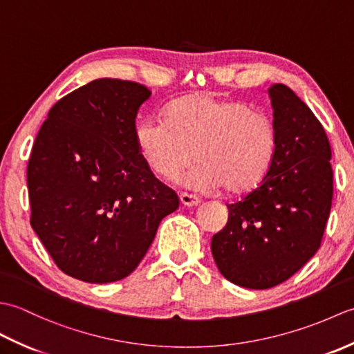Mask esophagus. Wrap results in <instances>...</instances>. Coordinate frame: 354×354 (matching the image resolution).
<instances>
[{
    "mask_svg": "<svg viewBox=\"0 0 354 354\" xmlns=\"http://www.w3.org/2000/svg\"><path fill=\"white\" fill-rule=\"evenodd\" d=\"M179 201H181V204L184 207H196L201 204V199L193 196V194H189V193H181L179 194Z\"/></svg>",
    "mask_w": 354,
    "mask_h": 354,
    "instance_id": "1",
    "label": "esophagus"
}]
</instances>
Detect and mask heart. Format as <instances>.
Segmentation results:
<instances>
[{
	"instance_id": "heart-1",
	"label": "heart",
	"mask_w": 354,
	"mask_h": 354,
	"mask_svg": "<svg viewBox=\"0 0 354 354\" xmlns=\"http://www.w3.org/2000/svg\"><path fill=\"white\" fill-rule=\"evenodd\" d=\"M149 167L164 179H181L190 190H222L239 196L265 181L272 169L278 133L272 117L240 100L194 94L173 102L167 118L149 117L135 129Z\"/></svg>"
}]
</instances>
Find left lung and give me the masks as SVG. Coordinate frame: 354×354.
<instances>
[{
  "mask_svg": "<svg viewBox=\"0 0 354 354\" xmlns=\"http://www.w3.org/2000/svg\"><path fill=\"white\" fill-rule=\"evenodd\" d=\"M278 149L257 189L228 205V222L212 239L228 281L269 289L298 272L321 246L333 199L332 149L310 108L283 84L268 89Z\"/></svg>",
  "mask_w": 354,
  "mask_h": 354,
  "instance_id": "8db88e82",
  "label": "left lung"
}]
</instances>
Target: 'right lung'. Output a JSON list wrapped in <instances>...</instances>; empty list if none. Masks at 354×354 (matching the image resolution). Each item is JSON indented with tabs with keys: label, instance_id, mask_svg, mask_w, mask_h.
Listing matches in <instances>:
<instances>
[{
	"label": "right lung",
	"instance_id": "1",
	"mask_svg": "<svg viewBox=\"0 0 354 354\" xmlns=\"http://www.w3.org/2000/svg\"><path fill=\"white\" fill-rule=\"evenodd\" d=\"M150 94L137 82L93 80L62 97L37 132L27 167L30 223L57 268L77 280L132 274L179 207L135 140Z\"/></svg>",
	"mask_w": 354,
	"mask_h": 354
}]
</instances>
